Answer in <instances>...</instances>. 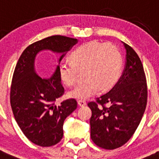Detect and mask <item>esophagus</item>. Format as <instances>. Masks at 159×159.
Masks as SVG:
<instances>
[{"label":"esophagus","mask_w":159,"mask_h":159,"mask_svg":"<svg viewBox=\"0 0 159 159\" xmlns=\"http://www.w3.org/2000/svg\"><path fill=\"white\" fill-rule=\"evenodd\" d=\"M77 104L79 105L80 107H84L86 105V101H84V100H78L77 101Z\"/></svg>","instance_id":"obj_1"}]
</instances>
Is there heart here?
<instances>
[{"instance_id": "1", "label": "heart", "mask_w": 159, "mask_h": 159, "mask_svg": "<svg viewBox=\"0 0 159 159\" xmlns=\"http://www.w3.org/2000/svg\"><path fill=\"white\" fill-rule=\"evenodd\" d=\"M70 57L72 62L62 61L58 66L61 81L73 86L78 79V70L84 69L86 79L68 92L70 98L86 99L101 90L111 89L120 77L122 58L115 45L91 41L77 47Z\"/></svg>"}]
</instances>
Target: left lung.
I'll use <instances>...</instances> for the list:
<instances>
[{
  "label": "left lung",
  "mask_w": 159,
  "mask_h": 159,
  "mask_svg": "<svg viewBox=\"0 0 159 159\" xmlns=\"http://www.w3.org/2000/svg\"><path fill=\"white\" fill-rule=\"evenodd\" d=\"M122 43L126 51L122 75L110 91L88 103L92 111L91 139L106 150L120 147L131 138L147 103L146 79L141 60L131 47ZM107 103L109 108L104 106Z\"/></svg>",
  "instance_id": "obj_1"
}]
</instances>
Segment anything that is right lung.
<instances>
[{"instance_id":"right-lung-1","label":"right lung","mask_w":159,"mask_h":159,"mask_svg":"<svg viewBox=\"0 0 159 159\" xmlns=\"http://www.w3.org/2000/svg\"><path fill=\"white\" fill-rule=\"evenodd\" d=\"M77 43V39L53 35L28 46L22 53L14 69L10 90V104L18 126L31 142L48 147L63 137L66 117L77 108L73 98L57 106L55 101L63 95L58 66L66 53ZM60 55L58 65L49 79L38 76L34 67L35 57L42 50Z\"/></svg>"}]
</instances>
